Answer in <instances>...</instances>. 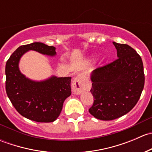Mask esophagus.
Returning <instances> with one entry per match:
<instances>
[{
	"instance_id": "1",
	"label": "esophagus",
	"mask_w": 152,
	"mask_h": 152,
	"mask_svg": "<svg viewBox=\"0 0 152 152\" xmlns=\"http://www.w3.org/2000/svg\"><path fill=\"white\" fill-rule=\"evenodd\" d=\"M87 89L85 78L83 75L79 74L73 79L72 83V90L76 95H79Z\"/></svg>"
}]
</instances>
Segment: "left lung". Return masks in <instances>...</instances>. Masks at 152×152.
I'll return each mask as SVG.
<instances>
[{
  "instance_id": "obj_1",
  "label": "left lung",
  "mask_w": 152,
  "mask_h": 152,
  "mask_svg": "<svg viewBox=\"0 0 152 152\" xmlns=\"http://www.w3.org/2000/svg\"><path fill=\"white\" fill-rule=\"evenodd\" d=\"M118 59L90 74L94 98L89 112L96 118L111 121L128 113L138 102L145 76L140 55L126 44L113 42Z\"/></svg>"
}]
</instances>
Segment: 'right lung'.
<instances>
[{
    "mask_svg": "<svg viewBox=\"0 0 152 152\" xmlns=\"http://www.w3.org/2000/svg\"><path fill=\"white\" fill-rule=\"evenodd\" d=\"M28 50L49 56L56 54V48L42 42L18 48L6 64L7 94L22 116L37 122H53L59 117L65 99L71 95V77L52 76L42 81L27 78L20 70L19 62Z\"/></svg>",
    "mask_w": 152,
    "mask_h": 152,
    "instance_id": "obj_1",
    "label": "right lung"
}]
</instances>
